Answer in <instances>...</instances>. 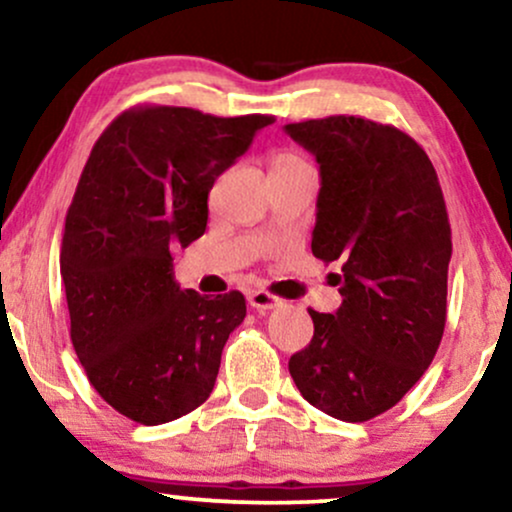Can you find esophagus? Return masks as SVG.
<instances>
[{"mask_svg": "<svg viewBox=\"0 0 512 512\" xmlns=\"http://www.w3.org/2000/svg\"><path fill=\"white\" fill-rule=\"evenodd\" d=\"M248 305L255 307V310L267 312V310H274V307H281L283 300L276 298V295H272V293H267V291H252L248 295Z\"/></svg>", "mask_w": 512, "mask_h": 512, "instance_id": "esophagus-1", "label": "esophagus"}]
</instances>
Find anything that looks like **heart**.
Instances as JSON below:
<instances>
[{
	"label": "heart",
	"mask_w": 512,
	"mask_h": 512,
	"mask_svg": "<svg viewBox=\"0 0 512 512\" xmlns=\"http://www.w3.org/2000/svg\"><path fill=\"white\" fill-rule=\"evenodd\" d=\"M298 162H305V159L300 155H295V152H291V150H279L272 155V169H276V166L298 164Z\"/></svg>",
	"instance_id": "b5f03b06"
}]
</instances>
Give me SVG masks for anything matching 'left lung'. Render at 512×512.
Instances as JSON below:
<instances>
[{
  "mask_svg": "<svg viewBox=\"0 0 512 512\" xmlns=\"http://www.w3.org/2000/svg\"><path fill=\"white\" fill-rule=\"evenodd\" d=\"M319 164L312 255L341 264L343 303L310 310L315 336L288 372L343 422L381 415L432 365L446 326L451 224L432 162L408 133L362 116L288 123Z\"/></svg>",
  "mask_w": 512,
  "mask_h": 512,
  "instance_id": "1",
  "label": "left lung"
}]
</instances>
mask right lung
I'll return each instance as SVG.
<instances>
[{
  "instance_id": "right-lung-1",
  "label": "right lung",
  "mask_w": 512,
  "mask_h": 512,
  "mask_svg": "<svg viewBox=\"0 0 512 512\" xmlns=\"http://www.w3.org/2000/svg\"><path fill=\"white\" fill-rule=\"evenodd\" d=\"M269 123L133 107L92 147L66 212L61 281L80 365L128 420H178L214 389L245 298L181 291L171 252L205 233L214 181Z\"/></svg>"
}]
</instances>
